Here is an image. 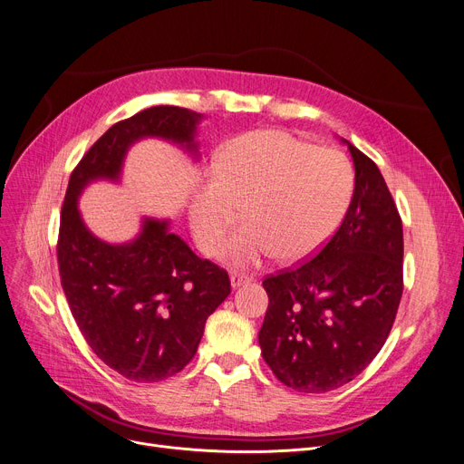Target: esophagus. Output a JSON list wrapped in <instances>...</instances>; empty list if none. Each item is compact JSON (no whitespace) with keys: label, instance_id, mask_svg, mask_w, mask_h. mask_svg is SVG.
<instances>
[{"label":"esophagus","instance_id":"esophagus-1","mask_svg":"<svg viewBox=\"0 0 464 464\" xmlns=\"http://www.w3.org/2000/svg\"><path fill=\"white\" fill-rule=\"evenodd\" d=\"M251 279H253L251 276H247V274H241V272H232V276H230V281H232V286H234V289H237V286H241V285L249 283Z\"/></svg>","mask_w":464,"mask_h":464}]
</instances>
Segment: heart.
<instances>
[{
    "instance_id": "b5f03b06",
    "label": "heart",
    "mask_w": 464,
    "mask_h": 464,
    "mask_svg": "<svg viewBox=\"0 0 464 464\" xmlns=\"http://www.w3.org/2000/svg\"><path fill=\"white\" fill-rule=\"evenodd\" d=\"M211 175L194 192L192 230L204 253L218 255L241 209L247 225L228 246L237 264L314 256L340 230L355 196V171L342 150L285 130L234 138L218 150Z\"/></svg>"
}]
</instances>
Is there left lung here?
<instances>
[{"label":"left lung","instance_id":"1","mask_svg":"<svg viewBox=\"0 0 464 464\" xmlns=\"http://www.w3.org/2000/svg\"><path fill=\"white\" fill-rule=\"evenodd\" d=\"M347 145L355 196L343 225L312 260L262 281V357L298 392L355 380L383 347L404 289L402 218L378 166Z\"/></svg>","mask_w":464,"mask_h":464}]
</instances>
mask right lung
Listing matches in <instances>:
<instances>
[{
  "mask_svg": "<svg viewBox=\"0 0 464 464\" xmlns=\"http://www.w3.org/2000/svg\"><path fill=\"white\" fill-rule=\"evenodd\" d=\"M198 119L183 107L154 105L113 124L72 171L62 204L56 256L72 315L96 355L138 383L175 376L192 361L206 319L230 295V277L169 234L166 220L147 218L130 244H105L86 230L77 198L94 179H119L128 147L141 138L196 150Z\"/></svg>",
  "mask_w": 464,
  "mask_h": 464,
  "instance_id": "obj_1",
  "label": "right lung"
}]
</instances>
